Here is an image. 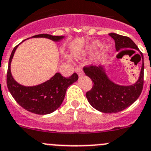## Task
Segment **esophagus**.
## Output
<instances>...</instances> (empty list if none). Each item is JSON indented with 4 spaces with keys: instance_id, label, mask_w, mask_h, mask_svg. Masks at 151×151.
I'll use <instances>...</instances> for the list:
<instances>
[{
    "instance_id": "esophagus-1",
    "label": "esophagus",
    "mask_w": 151,
    "mask_h": 151,
    "mask_svg": "<svg viewBox=\"0 0 151 151\" xmlns=\"http://www.w3.org/2000/svg\"><path fill=\"white\" fill-rule=\"evenodd\" d=\"M75 71L77 73V74H78V75H80V76L83 75V70L80 67L76 68Z\"/></svg>"
}]
</instances>
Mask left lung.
Here are the masks:
<instances>
[{
    "instance_id": "obj_1",
    "label": "left lung",
    "mask_w": 151,
    "mask_h": 151,
    "mask_svg": "<svg viewBox=\"0 0 151 151\" xmlns=\"http://www.w3.org/2000/svg\"><path fill=\"white\" fill-rule=\"evenodd\" d=\"M115 42L116 50L125 47H130L138 50L134 42L126 36L115 33L109 34ZM142 59L143 54L140 52ZM144 61L138 81L132 86H123L114 83L110 81L101 66L86 65L83 71L92 81V87L86 94L89 104L101 112L106 114L117 113L123 111L135 102L142 93L144 85Z\"/></svg>"
}]
</instances>
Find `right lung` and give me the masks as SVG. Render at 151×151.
Returning <instances> with one entry per match:
<instances>
[{"mask_svg": "<svg viewBox=\"0 0 151 151\" xmlns=\"http://www.w3.org/2000/svg\"><path fill=\"white\" fill-rule=\"evenodd\" d=\"M32 37H47L54 41L63 38L62 36H52L47 34L35 35ZM16 46L9 57L6 74V84L9 92L16 101L24 109L36 114H48L59 108L65 96L68 87L77 81L78 75L74 73L69 77H64L56 73L47 82L35 86H24L14 81L10 72V63L14 55Z\"/></svg>", "mask_w": 151, "mask_h": 151, "instance_id": "add662e5", "label": "right lung"}]
</instances>
